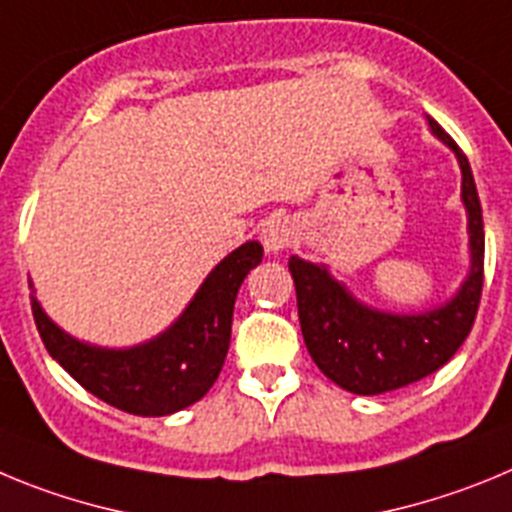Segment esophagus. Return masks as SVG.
<instances>
[{"label": "esophagus", "mask_w": 512, "mask_h": 512, "mask_svg": "<svg viewBox=\"0 0 512 512\" xmlns=\"http://www.w3.org/2000/svg\"><path fill=\"white\" fill-rule=\"evenodd\" d=\"M293 239H296V229L288 219H273L262 229V245H265L267 252L285 250V247L293 245Z\"/></svg>", "instance_id": "obj_1"}]
</instances>
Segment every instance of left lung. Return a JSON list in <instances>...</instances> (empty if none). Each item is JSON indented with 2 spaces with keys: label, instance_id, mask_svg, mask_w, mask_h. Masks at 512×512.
<instances>
[{
  "label": "left lung",
  "instance_id": "obj_1",
  "mask_svg": "<svg viewBox=\"0 0 512 512\" xmlns=\"http://www.w3.org/2000/svg\"><path fill=\"white\" fill-rule=\"evenodd\" d=\"M436 137L457 153L462 168V199L469 214L472 273L444 308L421 316H390L372 311L329 278L324 267L290 257L296 283L298 319L308 354L329 380L357 395L398 390L444 367L464 344L480 308L485 283V224L472 168L459 145L428 119Z\"/></svg>",
  "mask_w": 512,
  "mask_h": 512
}]
</instances>
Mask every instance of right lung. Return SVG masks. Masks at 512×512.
I'll return each instance as SVG.
<instances>
[{"label": "right lung", "mask_w": 512, "mask_h": 512, "mask_svg": "<svg viewBox=\"0 0 512 512\" xmlns=\"http://www.w3.org/2000/svg\"><path fill=\"white\" fill-rule=\"evenodd\" d=\"M262 245L247 242L211 270L181 319L153 342L99 349L76 342L32 298V316L45 349L91 395L132 416H168L196 403L222 372L232 336L234 298Z\"/></svg>", "instance_id": "1"}]
</instances>
